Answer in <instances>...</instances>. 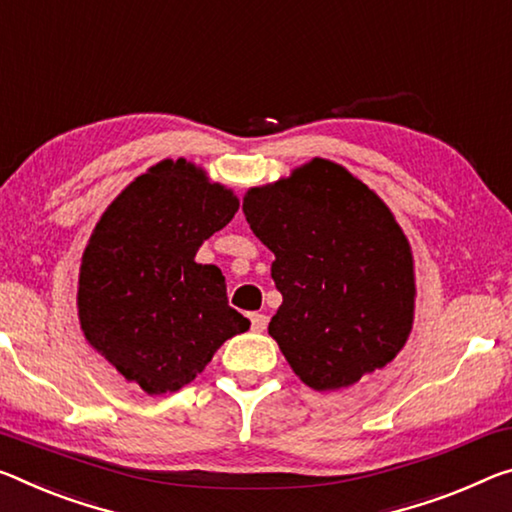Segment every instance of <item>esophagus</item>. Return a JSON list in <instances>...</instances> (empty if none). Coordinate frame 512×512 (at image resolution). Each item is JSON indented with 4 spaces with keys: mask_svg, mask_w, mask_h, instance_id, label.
<instances>
[{
    "mask_svg": "<svg viewBox=\"0 0 512 512\" xmlns=\"http://www.w3.org/2000/svg\"><path fill=\"white\" fill-rule=\"evenodd\" d=\"M250 319V328H253L255 332H264L266 330V323H269V319H266V314H259V312H253L248 316Z\"/></svg>",
    "mask_w": 512,
    "mask_h": 512,
    "instance_id": "obj_1",
    "label": "esophagus"
}]
</instances>
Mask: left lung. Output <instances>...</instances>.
<instances>
[{
    "label": "left lung",
    "mask_w": 512,
    "mask_h": 512,
    "mask_svg": "<svg viewBox=\"0 0 512 512\" xmlns=\"http://www.w3.org/2000/svg\"><path fill=\"white\" fill-rule=\"evenodd\" d=\"M243 214L275 255L282 305L269 335L307 387L342 389L396 358L415 321V264L394 214L367 184L314 157L248 189Z\"/></svg>",
    "instance_id": "left-lung-1"
}]
</instances>
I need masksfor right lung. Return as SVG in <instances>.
Here are the masks:
<instances>
[{
	"label": "right lung",
	"mask_w": 512,
	"mask_h": 512,
	"mask_svg": "<svg viewBox=\"0 0 512 512\" xmlns=\"http://www.w3.org/2000/svg\"><path fill=\"white\" fill-rule=\"evenodd\" d=\"M239 200L186 159H164L111 202L81 257L79 323L97 353L148 394L189 385L250 321L196 253Z\"/></svg>",
	"instance_id": "obj_1"
}]
</instances>
